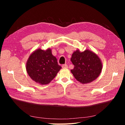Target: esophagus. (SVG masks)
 Instances as JSON below:
<instances>
[{
    "instance_id": "34e87169",
    "label": "esophagus",
    "mask_w": 125,
    "mask_h": 125,
    "mask_svg": "<svg viewBox=\"0 0 125 125\" xmlns=\"http://www.w3.org/2000/svg\"><path fill=\"white\" fill-rule=\"evenodd\" d=\"M62 68L63 69H66L68 68V66H67V65H66V64H65V65H62Z\"/></svg>"
}]
</instances>
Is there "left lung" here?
<instances>
[{
    "label": "left lung",
    "instance_id": "8db88e82",
    "mask_svg": "<svg viewBox=\"0 0 125 125\" xmlns=\"http://www.w3.org/2000/svg\"><path fill=\"white\" fill-rule=\"evenodd\" d=\"M74 68L71 73L77 81L82 84L91 82L99 76L102 69L101 59L95 52L89 50L74 51L71 58Z\"/></svg>",
    "mask_w": 125,
    "mask_h": 125
}]
</instances>
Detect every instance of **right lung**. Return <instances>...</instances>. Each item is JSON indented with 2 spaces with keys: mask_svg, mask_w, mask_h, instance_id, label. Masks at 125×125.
I'll use <instances>...</instances> for the list:
<instances>
[{
  "mask_svg": "<svg viewBox=\"0 0 125 125\" xmlns=\"http://www.w3.org/2000/svg\"><path fill=\"white\" fill-rule=\"evenodd\" d=\"M61 68L57 58L52 55L50 48L46 50L39 48L34 51L26 63L29 77L41 85L50 83Z\"/></svg>",
  "mask_w": 125,
  "mask_h": 125,
  "instance_id": "obj_1",
  "label": "right lung"
}]
</instances>
